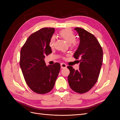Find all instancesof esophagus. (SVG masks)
Here are the masks:
<instances>
[{"instance_id":"1","label":"esophagus","mask_w":120,"mask_h":120,"mask_svg":"<svg viewBox=\"0 0 120 120\" xmlns=\"http://www.w3.org/2000/svg\"><path fill=\"white\" fill-rule=\"evenodd\" d=\"M61 68H67V64H65V63H61Z\"/></svg>"}]
</instances>
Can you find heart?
I'll return each instance as SVG.
<instances>
[{"label": "heart", "instance_id": "obj_1", "mask_svg": "<svg viewBox=\"0 0 120 120\" xmlns=\"http://www.w3.org/2000/svg\"><path fill=\"white\" fill-rule=\"evenodd\" d=\"M59 35L61 38L64 39L68 44L71 45L72 44H75L76 38L75 34L70 29H65L62 30L59 32ZM56 38L55 36H52L50 38L49 41L50 46L52 48L54 47Z\"/></svg>", "mask_w": 120, "mask_h": 120}]
</instances>
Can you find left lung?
<instances>
[{"mask_svg":"<svg viewBox=\"0 0 120 120\" xmlns=\"http://www.w3.org/2000/svg\"><path fill=\"white\" fill-rule=\"evenodd\" d=\"M78 34L80 43L74 55L80 58L79 68L75 70L68 66L70 73L68 82L76 92L82 94L89 91L98 81L103 61L102 48L93 34L81 28L74 29Z\"/></svg>","mask_w":120,"mask_h":120,"instance_id":"8db88e82","label":"left lung"}]
</instances>
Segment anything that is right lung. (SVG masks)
<instances>
[{"mask_svg": "<svg viewBox=\"0 0 120 120\" xmlns=\"http://www.w3.org/2000/svg\"><path fill=\"white\" fill-rule=\"evenodd\" d=\"M53 28H43L28 38L20 54L19 64L26 83L34 92L46 94L54 86L60 70L59 63L46 66L44 59L52 52L50 38Z\"/></svg>", "mask_w": 120, "mask_h": 120, "instance_id": "add662e5", "label": "right lung"}]
</instances>
